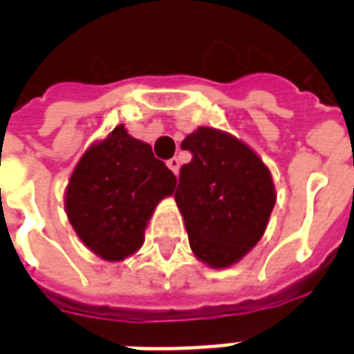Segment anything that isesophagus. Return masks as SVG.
I'll list each match as a JSON object with an SVG mask.
<instances>
[{"instance_id": "34e87169", "label": "esophagus", "mask_w": 354, "mask_h": 354, "mask_svg": "<svg viewBox=\"0 0 354 354\" xmlns=\"http://www.w3.org/2000/svg\"><path fill=\"white\" fill-rule=\"evenodd\" d=\"M167 167H169L174 174H178V171H180V160H178V158H171V160L167 161Z\"/></svg>"}]
</instances>
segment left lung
<instances>
[{"instance_id":"1","label":"left lung","mask_w":354,"mask_h":354,"mask_svg":"<svg viewBox=\"0 0 354 354\" xmlns=\"http://www.w3.org/2000/svg\"><path fill=\"white\" fill-rule=\"evenodd\" d=\"M193 158L180 169L174 200L194 255L213 268L242 259L263 236L275 205L274 182L248 145L200 127L182 141Z\"/></svg>"}]
</instances>
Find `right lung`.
<instances>
[{"label": "right lung", "instance_id": "obj_1", "mask_svg": "<svg viewBox=\"0 0 354 354\" xmlns=\"http://www.w3.org/2000/svg\"><path fill=\"white\" fill-rule=\"evenodd\" d=\"M176 176L152 147L122 124L86 150L66 191V211L79 239L104 261H122L143 244L145 227Z\"/></svg>", "mask_w": 354, "mask_h": 354}]
</instances>
